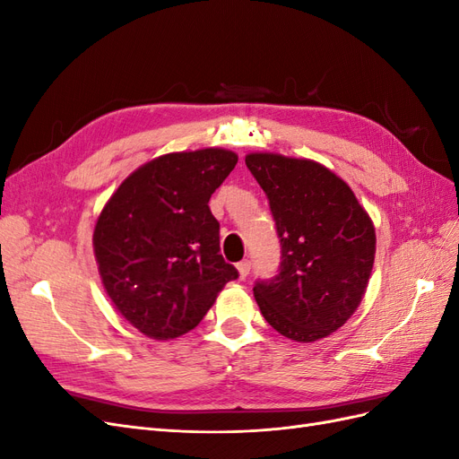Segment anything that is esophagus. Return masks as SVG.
<instances>
[{"mask_svg":"<svg viewBox=\"0 0 459 459\" xmlns=\"http://www.w3.org/2000/svg\"><path fill=\"white\" fill-rule=\"evenodd\" d=\"M238 272H239L241 280H245V277L248 275V272H251V262H248V260L239 262V264H238Z\"/></svg>","mask_w":459,"mask_h":459,"instance_id":"1","label":"esophagus"}]
</instances>
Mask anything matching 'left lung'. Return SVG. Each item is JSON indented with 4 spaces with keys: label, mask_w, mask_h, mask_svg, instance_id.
<instances>
[{
    "label": "left lung",
    "mask_w": 459,
    "mask_h": 459,
    "mask_svg": "<svg viewBox=\"0 0 459 459\" xmlns=\"http://www.w3.org/2000/svg\"><path fill=\"white\" fill-rule=\"evenodd\" d=\"M247 169L268 195L281 266L255 285L264 319L297 342L324 339L346 324L366 295L375 228L354 191L310 159L248 152Z\"/></svg>",
    "instance_id": "1"
}]
</instances>
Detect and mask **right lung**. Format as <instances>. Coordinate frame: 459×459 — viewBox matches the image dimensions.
<instances>
[{"label": "right lung", "instance_id": "right-lung-1", "mask_svg": "<svg viewBox=\"0 0 459 459\" xmlns=\"http://www.w3.org/2000/svg\"><path fill=\"white\" fill-rule=\"evenodd\" d=\"M238 164L233 151L169 152L134 170L95 221L93 253L117 312L169 341L197 327L238 270L220 255L208 201Z\"/></svg>", "mask_w": 459, "mask_h": 459}]
</instances>
